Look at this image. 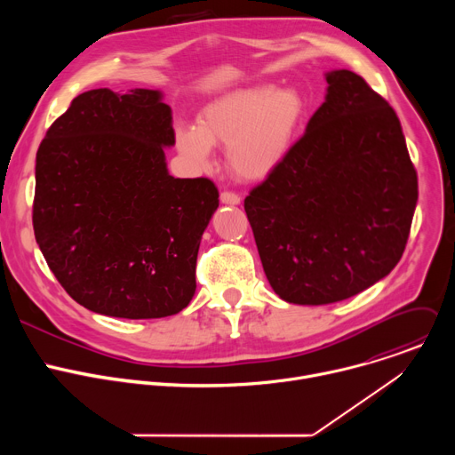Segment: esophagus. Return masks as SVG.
Wrapping results in <instances>:
<instances>
[{
    "instance_id": "34e87169",
    "label": "esophagus",
    "mask_w": 455,
    "mask_h": 455,
    "mask_svg": "<svg viewBox=\"0 0 455 455\" xmlns=\"http://www.w3.org/2000/svg\"><path fill=\"white\" fill-rule=\"evenodd\" d=\"M221 204H225V205H239L241 198L237 196L235 192L225 190V192H221Z\"/></svg>"
}]
</instances>
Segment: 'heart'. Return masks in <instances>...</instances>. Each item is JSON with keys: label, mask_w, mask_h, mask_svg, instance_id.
<instances>
[{"label": "heart", "mask_w": 455, "mask_h": 455, "mask_svg": "<svg viewBox=\"0 0 455 455\" xmlns=\"http://www.w3.org/2000/svg\"><path fill=\"white\" fill-rule=\"evenodd\" d=\"M304 118L306 100L293 88H243L209 102L198 125H180L176 148L188 162L207 167L212 146H227L235 176L263 180L286 158Z\"/></svg>", "instance_id": "obj_1"}]
</instances>
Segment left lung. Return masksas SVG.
I'll return each mask as SVG.
<instances>
[{"instance_id": "8db88e82", "label": "left lung", "mask_w": 455, "mask_h": 455, "mask_svg": "<svg viewBox=\"0 0 455 455\" xmlns=\"http://www.w3.org/2000/svg\"><path fill=\"white\" fill-rule=\"evenodd\" d=\"M326 81L302 139L244 198L270 286L302 306L349 299L391 274L418 204L395 109L355 72Z\"/></svg>"}]
</instances>
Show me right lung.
Returning a JSON list of instances; mask_svg holds the SVG:
<instances>
[{
    "instance_id": "add662e5",
    "label": "right lung",
    "mask_w": 455,
    "mask_h": 455,
    "mask_svg": "<svg viewBox=\"0 0 455 455\" xmlns=\"http://www.w3.org/2000/svg\"><path fill=\"white\" fill-rule=\"evenodd\" d=\"M162 92L76 97L36 156L34 234L67 293L118 318L180 313L196 291L202 235L220 205L209 178H174Z\"/></svg>"
}]
</instances>
